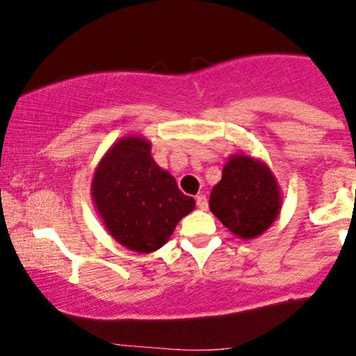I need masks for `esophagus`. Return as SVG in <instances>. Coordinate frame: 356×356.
Wrapping results in <instances>:
<instances>
[{"instance_id":"esophagus-1","label":"esophagus","mask_w":356,"mask_h":356,"mask_svg":"<svg viewBox=\"0 0 356 356\" xmlns=\"http://www.w3.org/2000/svg\"><path fill=\"white\" fill-rule=\"evenodd\" d=\"M196 207H198L200 210H207V208H208V200H207V196H204V195H198V196H196Z\"/></svg>"}]
</instances>
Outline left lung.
<instances>
[{
  "label": "left lung",
  "instance_id": "1",
  "mask_svg": "<svg viewBox=\"0 0 356 356\" xmlns=\"http://www.w3.org/2000/svg\"><path fill=\"white\" fill-rule=\"evenodd\" d=\"M282 195L274 172L265 161L234 153L222 168V179L210 195V210L241 239H254L275 222Z\"/></svg>",
  "mask_w": 356,
  "mask_h": 356
}]
</instances>
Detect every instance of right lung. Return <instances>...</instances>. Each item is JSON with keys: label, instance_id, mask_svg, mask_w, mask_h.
Here are the masks:
<instances>
[{"label": "right lung", "instance_id": "obj_1", "mask_svg": "<svg viewBox=\"0 0 356 356\" xmlns=\"http://www.w3.org/2000/svg\"><path fill=\"white\" fill-rule=\"evenodd\" d=\"M91 196L108 234L136 253L160 250L196 204L158 167L143 136H124L110 146L96 165Z\"/></svg>", "mask_w": 356, "mask_h": 356}]
</instances>
